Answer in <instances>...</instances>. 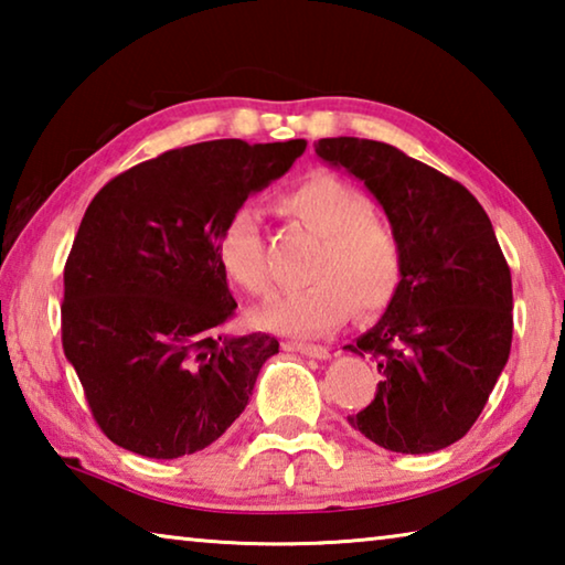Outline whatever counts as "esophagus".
Here are the masks:
<instances>
[{"label": "esophagus", "mask_w": 565, "mask_h": 565, "mask_svg": "<svg viewBox=\"0 0 565 565\" xmlns=\"http://www.w3.org/2000/svg\"><path fill=\"white\" fill-rule=\"evenodd\" d=\"M286 349H291L296 353H303V356H309V359H319V361L331 356L327 347H313V343H289Z\"/></svg>", "instance_id": "34e87169"}]
</instances>
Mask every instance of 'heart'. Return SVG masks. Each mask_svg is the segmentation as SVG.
I'll use <instances>...</instances> for the list:
<instances>
[{
  "label": "heart",
  "mask_w": 565,
  "mask_h": 565,
  "mask_svg": "<svg viewBox=\"0 0 565 565\" xmlns=\"http://www.w3.org/2000/svg\"><path fill=\"white\" fill-rule=\"evenodd\" d=\"M279 206L286 216L319 236L306 264L309 286L266 301L256 319L274 331L294 337H319L349 317H376L396 299L404 279V252L384 216L371 209L361 189L329 171L301 179L284 191ZM218 264L246 294L266 296L271 289L266 244L259 216L238 206L216 238Z\"/></svg>",
  "instance_id": "1"
}]
</instances>
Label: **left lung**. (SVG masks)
Here are the masks:
<instances>
[{
	"instance_id": "obj_1",
	"label": "left lung",
	"mask_w": 565,
	"mask_h": 565,
	"mask_svg": "<svg viewBox=\"0 0 565 565\" xmlns=\"http://www.w3.org/2000/svg\"><path fill=\"white\" fill-rule=\"evenodd\" d=\"M313 147L363 181L404 252L396 299L343 347L374 359L381 374L374 401L349 424L388 451H441L481 416L511 353V269L491 218L463 184L384 141Z\"/></svg>"
}]
</instances>
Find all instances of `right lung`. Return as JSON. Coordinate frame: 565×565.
I'll return each mask as SVG.
<instances>
[{"label": "right lung", "mask_w": 565, "mask_h": 565, "mask_svg": "<svg viewBox=\"0 0 565 565\" xmlns=\"http://www.w3.org/2000/svg\"><path fill=\"white\" fill-rule=\"evenodd\" d=\"M303 149L202 141L121 171L92 199L64 266L62 347L109 441L179 458L242 416L279 341L222 331L236 301L216 238Z\"/></svg>", "instance_id": "add662e5"}]
</instances>
